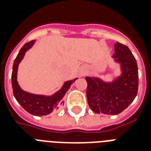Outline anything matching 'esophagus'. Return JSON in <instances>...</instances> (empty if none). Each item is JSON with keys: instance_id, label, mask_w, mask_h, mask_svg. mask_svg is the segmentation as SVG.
<instances>
[{"instance_id": "esophagus-1", "label": "esophagus", "mask_w": 151, "mask_h": 151, "mask_svg": "<svg viewBox=\"0 0 151 151\" xmlns=\"http://www.w3.org/2000/svg\"><path fill=\"white\" fill-rule=\"evenodd\" d=\"M82 74H83V72H82Z\"/></svg>"}]
</instances>
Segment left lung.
I'll return each mask as SVG.
<instances>
[{
	"mask_svg": "<svg viewBox=\"0 0 151 151\" xmlns=\"http://www.w3.org/2000/svg\"><path fill=\"white\" fill-rule=\"evenodd\" d=\"M112 58L119 65L120 75L111 81L106 82L99 77H85L88 105L97 114H119L134 101L138 93V66L131 50L116 42Z\"/></svg>",
	"mask_w": 151,
	"mask_h": 151,
	"instance_id": "obj_1",
	"label": "left lung"
}]
</instances>
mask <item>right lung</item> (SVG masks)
I'll use <instances>...</instances> for the list:
<instances>
[{"mask_svg": "<svg viewBox=\"0 0 151 151\" xmlns=\"http://www.w3.org/2000/svg\"><path fill=\"white\" fill-rule=\"evenodd\" d=\"M34 44H35V40L26 43L21 47L17 58L15 59L12 67V86L14 97L26 111L36 116H43V115L49 114L53 111L59 109V107L64 102L63 99V96H65L67 91L71 88V85L78 78L64 82L60 89L51 96L37 95L24 91L20 88L17 82L18 67L21 60H23L26 52L30 49Z\"/></svg>", "mask_w": 151, "mask_h": 151, "instance_id": "obj_1", "label": "right lung"}]
</instances>
